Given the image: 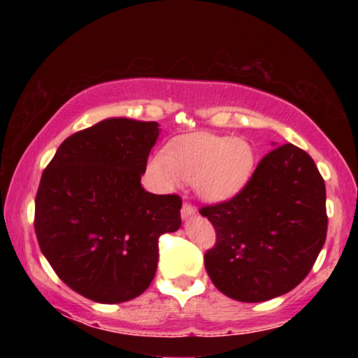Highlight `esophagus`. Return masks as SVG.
Instances as JSON below:
<instances>
[{
    "label": "esophagus",
    "mask_w": 358,
    "mask_h": 358,
    "mask_svg": "<svg viewBox=\"0 0 358 358\" xmlns=\"http://www.w3.org/2000/svg\"><path fill=\"white\" fill-rule=\"evenodd\" d=\"M180 213H182L184 218H187L190 215H195V208L189 202H184L182 208H180Z\"/></svg>",
    "instance_id": "34e87169"
}]
</instances>
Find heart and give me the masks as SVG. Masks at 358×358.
Returning a JSON list of instances; mask_svg holds the SVG:
<instances>
[{"instance_id": "1", "label": "heart", "mask_w": 358, "mask_h": 358, "mask_svg": "<svg viewBox=\"0 0 358 358\" xmlns=\"http://www.w3.org/2000/svg\"><path fill=\"white\" fill-rule=\"evenodd\" d=\"M254 151L248 141L212 134L180 136L151 159L150 174L166 190L194 182L200 197L220 202L238 194L251 178Z\"/></svg>"}]
</instances>
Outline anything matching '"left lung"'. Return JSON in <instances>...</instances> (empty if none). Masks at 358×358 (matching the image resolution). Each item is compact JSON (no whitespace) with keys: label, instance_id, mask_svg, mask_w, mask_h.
<instances>
[{"label":"left lung","instance_id":"8db88e82","mask_svg":"<svg viewBox=\"0 0 358 358\" xmlns=\"http://www.w3.org/2000/svg\"><path fill=\"white\" fill-rule=\"evenodd\" d=\"M199 212L217 234L203 256L208 277L238 301L293 290L326 241L324 179L311 156L292 143L268 151L236 195Z\"/></svg>","mask_w":358,"mask_h":358}]
</instances>
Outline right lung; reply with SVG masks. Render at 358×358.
I'll return each instance as SVG.
<instances>
[{
  "mask_svg": "<svg viewBox=\"0 0 358 358\" xmlns=\"http://www.w3.org/2000/svg\"><path fill=\"white\" fill-rule=\"evenodd\" d=\"M158 122L112 117L63 141L36 195L41 251L60 280L97 303L141 295L159 236L180 227L182 199L141 187Z\"/></svg>",
  "mask_w": 358,
  "mask_h": 358,
  "instance_id": "add662e5",
  "label": "right lung"
}]
</instances>
